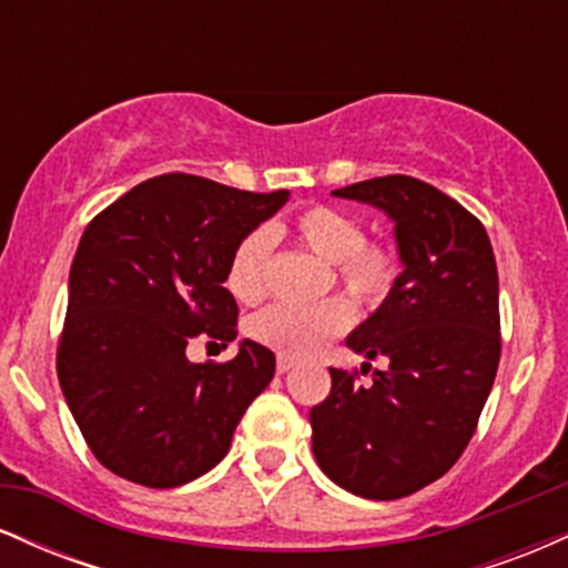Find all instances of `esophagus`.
<instances>
[{
	"instance_id": "34e87169",
	"label": "esophagus",
	"mask_w": 568,
	"mask_h": 568,
	"mask_svg": "<svg viewBox=\"0 0 568 568\" xmlns=\"http://www.w3.org/2000/svg\"><path fill=\"white\" fill-rule=\"evenodd\" d=\"M296 368V361H291V357L280 355L277 357V374H288V371Z\"/></svg>"
}]
</instances>
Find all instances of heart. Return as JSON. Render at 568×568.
Listing matches in <instances>:
<instances>
[{
	"instance_id": "b5f03b06",
	"label": "heart",
	"mask_w": 568,
	"mask_h": 568,
	"mask_svg": "<svg viewBox=\"0 0 568 568\" xmlns=\"http://www.w3.org/2000/svg\"><path fill=\"white\" fill-rule=\"evenodd\" d=\"M288 232L298 245L331 264L344 291L363 306H379L395 288L397 258L393 247L366 240V230L352 213L334 205H310L291 219ZM270 232L253 230L234 245L226 266V288L237 302L256 304L266 293ZM352 325V306L344 298L321 304H275L251 323L256 342L285 357H310Z\"/></svg>"
}]
</instances>
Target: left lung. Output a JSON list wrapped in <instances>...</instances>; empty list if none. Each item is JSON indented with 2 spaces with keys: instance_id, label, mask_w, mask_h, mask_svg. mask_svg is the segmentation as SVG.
Returning a JSON list of instances; mask_svg holds the SVG:
<instances>
[{
  "instance_id": "left-lung-1",
  "label": "left lung",
  "mask_w": 568,
  "mask_h": 568,
  "mask_svg": "<svg viewBox=\"0 0 568 568\" xmlns=\"http://www.w3.org/2000/svg\"><path fill=\"white\" fill-rule=\"evenodd\" d=\"M334 197L393 219L403 272L347 336L389 366L371 387L331 368V395L310 410L312 452L357 497L400 499L452 470L478 427L501 349L497 262L484 224L419 179L382 175Z\"/></svg>"
}]
</instances>
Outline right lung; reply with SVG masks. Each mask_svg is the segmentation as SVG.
Instances as JSON below:
<instances>
[{
    "label": "right lung",
    "instance_id": "add662e5",
    "mask_svg": "<svg viewBox=\"0 0 568 568\" xmlns=\"http://www.w3.org/2000/svg\"><path fill=\"white\" fill-rule=\"evenodd\" d=\"M288 197L165 173L90 221L69 272L58 382L106 470L173 488L230 452L245 408L275 376V355L243 338L234 361L189 363L186 344L234 342L230 256Z\"/></svg>",
    "mask_w": 568,
    "mask_h": 568
}]
</instances>
